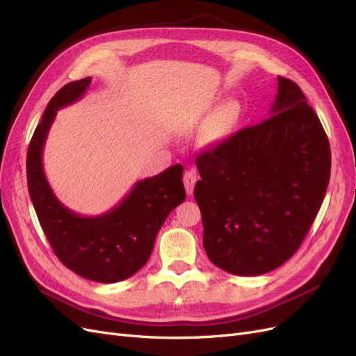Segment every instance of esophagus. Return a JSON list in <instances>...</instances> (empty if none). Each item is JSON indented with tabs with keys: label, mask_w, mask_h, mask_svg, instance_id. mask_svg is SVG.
Returning <instances> with one entry per match:
<instances>
[{
	"label": "esophagus",
	"mask_w": 356,
	"mask_h": 356,
	"mask_svg": "<svg viewBox=\"0 0 356 356\" xmlns=\"http://www.w3.org/2000/svg\"><path fill=\"white\" fill-rule=\"evenodd\" d=\"M196 181H197L196 170L193 169V168H188V169L184 172V186H186V191H187L188 196L193 195V190H195Z\"/></svg>",
	"instance_id": "obj_1"
}]
</instances>
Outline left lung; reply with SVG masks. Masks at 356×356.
I'll return each mask as SVG.
<instances>
[{"mask_svg": "<svg viewBox=\"0 0 356 356\" xmlns=\"http://www.w3.org/2000/svg\"><path fill=\"white\" fill-rule=\"evenodd\" d=\"M203 248L238 276L272 272L296 254L325 197L330 143L298 86L277 77L264 122L196 157Z\"/></svg>", "mask_w": 356, "mask_h": 356, "instance_id": "8db88e82", "label": "left lung"}]
</instances>
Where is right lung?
<instances>
[{"label": "right lung", "mask_w": 356, "mask_h": 356, "mask_svg": "<svg viewBox=\"0 0 356 356\" xmlns=\"http://www.w3.org/2000/svg\"><path fill=\"white\" fill-rule=\"evenodd\" d=\"M90 83V77L68 83L49 102L28 147V190L41 229L59 260L84 279L114 284L145 266L168 215L186 200L184 168L174 165L156 177L136 181L120 203L96 217L63 207L46 178L42 149L58 110L81 99Z\"/></svg>", "instance_id": "right-lung-1"}]
</instances>
